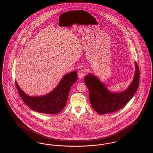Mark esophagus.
<instances>
[{"mask_svg":"<svg viewBox=\"0 0 153 153\" xmlns=\"http://www.w3.org/2000/svg\"><path fill=\"white\" fill-rule=\"evenodd\" d=\"M85 73H86V71H85V69H83V68L81 69L80 71H79V72H78V76H79V77L80 78V79L83 78L85 74Z\"/></svg>","mask_w":153,"mask_h":153,"instance_id":"1","label":"esophagus"}]
</instances>
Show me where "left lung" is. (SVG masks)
Masks as SVG:
<instances>
[{
    "instance_id": "1",
    "label": "left lung",
    "mask_w": 153,
    "mask_h": 153,
    "mask_svg": "<svg viewBox=\"0 0 153 153\" xmlns=\"http://www.w3.org/2000/svg\"><path fill=\"white\" fill-rule=\"evenodd\" d=\"M135 63L136 71L134 80L129 87L120 93L109 92L100 80L92 74L85 77L84 82L89 92V100L98 114L116 112L123 108L134 96L138 89L140 77L138 65L137 62Z\"/></svg>"
}]
</instances>
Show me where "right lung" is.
I'll return each instance as SVG.
<instances>
[{"mask_svg": "<svg viewBox=\"0 0 153 153\" xmlns=\"http://www.w3.org/2000/svg\"><path fill=\"white\" fill-rule=\"evenodd\" d=\"M77 80V71L65 74L57 87L43 96L31 97L25 94L15 80L18 92L24 102L33 110L47 114H57L65 107L71 88Z\"/></svg>", "mask_w": 153, "mask_h": 153, "instance_id": "right-lung-1", "label": "right lung"}]
</instances>
